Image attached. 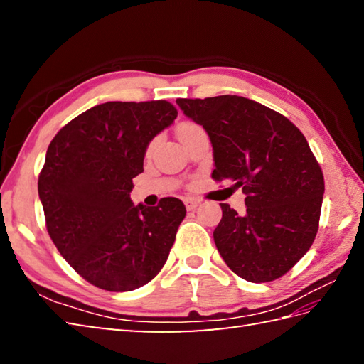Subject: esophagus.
Masks as SVG:
<instances>
[{
    "label": "esophagus",
    "instance_id": "esophagus-1",
    "mask_svg": "<svg viewBox=\"0 0 364 364\" xmlns=\"http://www.w3.org/2000/svg\"><path fill=\"white\" fill-rule=\"evenodd\" d=\"M184 205H186V210L188 211H192V210H196V208L200 205V200L188 197L186 200H184Z\"/></svg>",
    "mask_w": 364,
    "mask_h": 364
}]
</instances>
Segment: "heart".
<instances>
[{
	"instance_id": "1",
	"label": "heart",
	"mask_w": 364,
	"mask_h": 364,
	"mask_svg": "<svg viewBox=\"0 0 364 364\" xmlns=\"http://www.w3.org/2000/svg\"><path fill=\"white\" fill-rule=\"evenodd\" d=\"M197 128H200V127L194 125V123H183V125L180 127V129H178V134L186 133V131H192V129H197ZM153 145H154V144H151L150 149H153Z\"/></svg>"
}]
</instances>
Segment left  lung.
Segmentation results:
<instances>
[{"label":"left lung","instance_id":"obj_1","mask_svg":"<svg viewBox=\"0 0 364 364\" xmlns=\"http://www.w3.org/2000/svg\"><path fill=\"white\" fill-rule=\"evenodd\" d=\"M210 136L213 178L242 188L247 211L220 203L214 230L220 257L247 282L284 275L310 249L319 227L323 175L300 129L264 105L237 95L178 98Z\"/></svg>","mask_w":364,"mask_h":364}]
</instances>
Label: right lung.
<instances>
[{"mask_svg": "<svg viewBox=\"0 0 364 364\" xmlns=\"http://www.w3.org/2000/svg\"><path fill=\"white\" fill-rule=\"evenodd\" d=\"M176 115L166 100L97 105L67 123L46 150L38 175L46 230L97 288L133 291L166 264L186 208L175 197L134 205L129 192L144 172L146 146Z\"/></svg>", "mask_w": 364, "mask_h": 364, "instance_id": "add662e5", "label": "right lung"}]
</instances>
